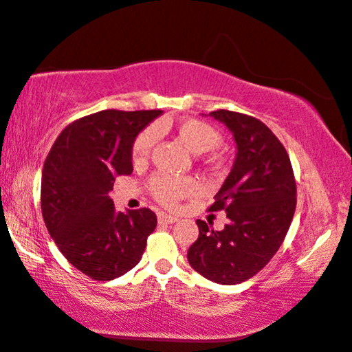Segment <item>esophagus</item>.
Listing matches in <instances>:
<instances>
[{
    "mask_svg": "<svg viewBox=\"0 0 352 352\" xmlns=\"http://www.w3.org/2000/svg\"><path fill=\"white\" fill-rule=\"evenodd\" d=\"M159 223H164V224H173V223H176L177 221V218L176 217H173V214H168V213H159Z\"/></svg>",
    "mask_w": 352,
    "mask_h": 352,
    "instance_id": "obj_1",
    "label": "esophagus"
}]
</instances>
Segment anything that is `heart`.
Listing matches in <instances>:
<instances>
[{
    "instance_id": "1",
    "label": "heart",
    "mask_w": 352,
    "mask_h": 352,
    "mask_svg": "<svg viewBox=\"0 0 352 352\" xmlns=\"http://www.w3.org/2000/svg\"><path fill=\"white\" fill-rule=\"evenodd\" d=\"M165 123L148 126L135 135L131 146V157L135 164H144L150 156L157 133L164 131ZM173 131L184 145L195 154L213 151L223 144V135L217 128L198 119H184L177 122ZM199 190V184L192 177H175L168 175H156L150 179V192L154 199L165 207H173L184 198L195 196Z\"/></svg>"
}]
</instances>
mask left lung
I'll use <instances>...</instances> for the list:
<instances>
[{
	"label": "left lung",
	"instance_id": "8db88e82",
	"mask_svg": "<svg viewBox=\"0 0 352 352\" xmlns=\"http://www.w3.org/2000/svg\"><path fill=\"white\" fill-rule=\"evenodd\" d=\"M210 116L230 129L236 144L233 168L208 207L226 210L229 224L218 232L196 221L199 236L187 258L207 280L238 285L260 272L285 241L297 186L286 148L261 120L227 109Z\"/></svg>",
	"mask_w": 352,
	"mask_h": 352
}]
</instances>
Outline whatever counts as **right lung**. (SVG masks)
Here are the masks:
<instances>
[{
  "mask_svg": "<svg viewBox=\"0 0 352 352\" xmlns=\"http://www.w3.org/2000/svg\"><path fill=\"white\" fill-rule=\"evenodd\" d=\"M162 114L104 109L60 133L41 173V213L49 235L80 272L97 281L126 274L144 255L157 226L150 208L116 212L108 193L116 176L131 175V146Z\"/></svg>",
  "mask_w": 352,
  "mask_h": 352,
  "instance_id": "obj_1",
  "label": "right lung"
}]
</instances>
